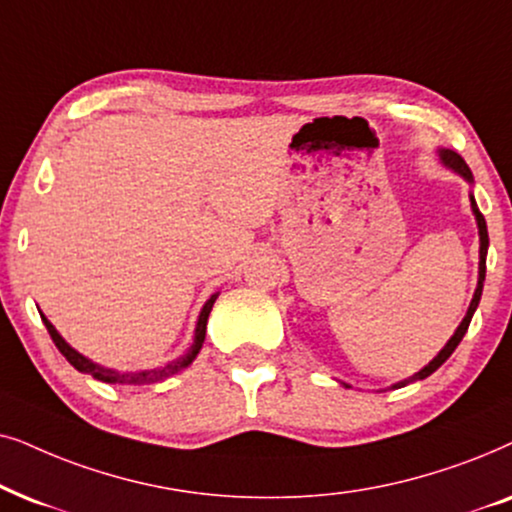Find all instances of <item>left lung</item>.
<instances>
[{
    "instance_id": "1",
    "label": "left lung",
    "mask_w": 512,
    "mask_h": 512,
    "mask_svg": "<svg viewBox=\"0 0 512 512\" xmlns=\"http://www.w3.org/2000/svg\"><path fill=\"white\" fill-rule=\"evenodd\" d=\"M438 159H440L442 166L449 168V170H452V173H456L459 177H463V180H466L468 185L473 187V173H470V168L466 166V161H463L459 154L452 152V149H438ZM470 210H473L475 222H478V236H480V264H478V288H475V295H473V299H470V306H468L466 316H463V320L459 323V327H456V330H454V335L449 337V342H447L445 346H442L440 353L431 360V363L421 367L419 372H414L412 377H407V379H403V381H398V384H391L388 388H403V386H407V384H412V381H421V379L431 377V374H433L435 370H438V367H440L442 363H445V360H447L449 356H452L456 346H459V342L463 339V335H466V330H468V325H470V318H473L475 309H478L480 297H482V283H485V271H487V248H489V236H487V222H485V217H482V213H480L478 203H475V196H473V192H470ZM342 384H344V381H342ZM344 386L349 388V384H344Z\"/></svg>"
}]
</instances>
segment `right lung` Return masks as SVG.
<instances>
[{"label": "right lung", "mask_w": 512, "mask_h": 512, "mask_svg": "<svg viewBox=\"0 0 512 512\" xmlns=\"http://www.w3.org/2000/svg\"><path fill=\"white\" fill-rule=\"evenodd\" d=\"M220 292H215V295H210V299L206 304H203V309L199 313V320H196V327H194V342L189 349L182 353L180 358L170 360L168 365L163 367H152V370H140V372H124V370H114V367H105V365H98L93 363L91 358L81 356L77 349H72L70 344L65 342L63 337H60V332L53 327V323L49 318L42 313V320L46 325V330H49V335L53 339V344L58 346V351L63 353L67 358V363H70L74 370L84 372V374H91L93 379L98 381H105V384H119V386H145V384H159V381L173 377V374L187 370L189 365L194 363V358L199 356L201 346H203V339H206V325H208V316L210 311H213V304Z\"/></svg>", "instance_id": "add662e5"}]
</instances>
